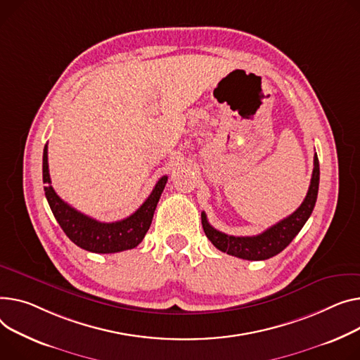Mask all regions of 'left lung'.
I'll return each mask as SVG.
<instances>
[{
	"label": "left lung",
	"mask_w": 360,
	"mask_h": 360,
	"mask_svg": "<svg viewBox=\"0 0 360 360\" xmlns=\"http://www.w3.org/2000/svg\"><path fill=\"white\" fill-rule=\"evenodd\" d=\"M319 184H320V165L317 153L314 155V169L311 176L308 193L302 201V204L288 217L281 220L275 226L266 229L257 236H229L223 231L215 230L207 220V215L201 212V221L205 236L208 240L217 248L219 250L240 257L246 260H265L278 253H281L288 246L294 237L304 227L307 220L309 219L311 212L314 210L317 195H319Z\"/></svg>",
	"instance_id": "1"
}]
</instances>
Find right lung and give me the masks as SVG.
Wrapping results in <instances>:
<instances>
[{
  "label": "right lung",
  "mask_w": 360,
  "mask_h": 360,
  "mask_svg": "<svg viewBox=\"0 0 360 360\" xmlns=\"http://www.w3.org/2000/svg\"><path fill=\"white\" fill-rule=\"evenodd\" d=\"M167 176H162L148 200L124 220L101 223L66 204L51 185L49 163H47V145L43 149V182L44 194L56 221L65 234L84 250L92 253H117L136 248L146 236L159 198L163 193Z\"/></svg>",
  "instance_id": "obj_1"
}]
</instances>
